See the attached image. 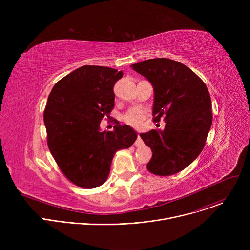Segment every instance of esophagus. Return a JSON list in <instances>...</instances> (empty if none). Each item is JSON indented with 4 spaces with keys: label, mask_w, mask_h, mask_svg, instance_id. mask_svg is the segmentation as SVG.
Returning a JSON list of instances; mask_svg holds the SVG:
<instances>
[{
    "label": "esophagus",
    "mask_w": 250,
    "mask_h": 250,
    "mask_svg": "<svg viewBox=\"0 0 250 250\" xmlns=\"http://www.w3.org/2000/svg\"><path fill=\"white\" fill-rule=\"evenodd\" d=\"M135 146H144V140L141 139L140 132H138V134H137V139H136V141H135Z\"/></svg>",
    "instance_id": "34e87169"
}]
</instances>
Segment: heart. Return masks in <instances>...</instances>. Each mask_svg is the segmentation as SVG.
<instances>
[{
    "mask_svg": "<svg viewBox=\"0 0 250 250\" xmlns=\"http://www.w3.org/2000/svg\"><path fill=\"white\" fill-rule=\"evenodd\" d=\"M142 119H144V114L138 110H131L125 116V121L132 126H139Z\"/></svg>",
    "mask_w": 250,
    "mask_h": 250,
    "instance_id": "b5f03b06",
    "label": "heart"
}]
</instances>
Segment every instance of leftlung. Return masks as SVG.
<instances>
[{
  "instance_id": "1",
  "label": "left lung",
  "mask_w": 250,
  "mask_h": 250,
  "mask_svg": "<svg viewBox=\"0 0 250 250\" xmlns=\"http://www.w3.org/2000/svg\"><path fill=\"white\" fill-rule=\"evenodd\" d=\"M154 91L152 116L165 127L140 133L152 150L147 169L169 176L189 166L202 152L211 126V102L205 83L186 65L153 58L130 65Z\"/></svg>"
}]
</instances>
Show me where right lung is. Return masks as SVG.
Instances as JSON below:
<instances>
[{"mask_svg":"<svg viewBox=\"0 0 250 250\" xmlns=\"http://www.w3.org/2000/svg\"><path fill=\"white\" fill-rule=\"evenodd\" d=\"M117 69L85 65L52 88L43 120L47 145L63 174L75 185L93 189L106 180L115 153L130 147L137 133L127 125L101 130L115 106L114 86L123 77Z\"/></svg>","mask_w":250,"mask_h":250,"instance_id":"add662e5","label":"right lung"}]
</instances>
